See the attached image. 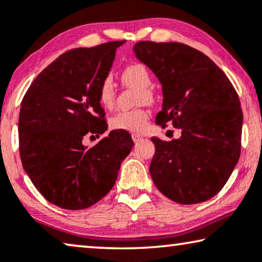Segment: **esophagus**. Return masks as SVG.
<instances>
[{
  "label": "esophagus",
  "mask_w": 262,
  "mask_h": 262,
  "mask_svg": "<svg viewBox=\"0 0 262 262\" xmlns=\"http://www.w3.org/2000/svg\"><path fill=\"white\" fill-rule=\"evenodd\" d=\"M132 139H134L135 143H139V142H142L144 138L138 134H132Z\"/></svg>",
  "instance_id": "34e87169"
}]
</instances>
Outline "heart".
<instances>
[{"mask_svg": "<svg viewBox=\"0 0 262 262\" xmlns=\"http://www.w3.org/2000/svg\"><path fill=\"white\" fill-rule=\"evenodd\" d=\"M122 81L124 85L138 90V103H152L154 92L150 89L151 75L147 68L142 63H132L122 71ZM115 84L111 77L105 78L99 86V103L105 108H111L115 104ZM149 111L143 107L119 111L111 118L112 128L128 132H143L147 126Z\"/></svg>", "mask_w": 262, "mask_h": 262, "instance_id": "heart-1", "label": "heart"}]
</instances>
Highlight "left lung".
<instances>
[{
    "label": "left lung",
    "instance_id": "1",
    "mask_svg": "<svg viewBox=\"0 0 262 262\" xmlns=\"http://www.w3.org/2000/svg\"><path fill=\"white\" fill-rule=\"evenodd\" d=\"M136 58L162 85L158 125L171 122L181 137H152L150 175L157 189L181 204L201 203L223 188L241 152L242 110L223 71L202 52L180 42L140 41Z\"/></svg>",
    "mask_w": 262,
    "mask_h": 262
}]
</instances>
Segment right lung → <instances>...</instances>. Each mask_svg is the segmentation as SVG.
<instances>
[{"label":"right lung","mask_w":262,"mask_h":262,"mask_svg":"<svg viewBox=\"0 0 262 262\" xmlns=\"http://www.w3.org/2000/svg\"><path fill=\"white\" fill-rule=\"evenodd\" d=\"M124 42L63 53L34 79L22 99V166L40 194L63 209H85L103 199L134 146L130 134L120 130L90 149L82 143L86 135L107 130L98 93Z\"/></svg>","instance_id":"1"}]
</instances>
